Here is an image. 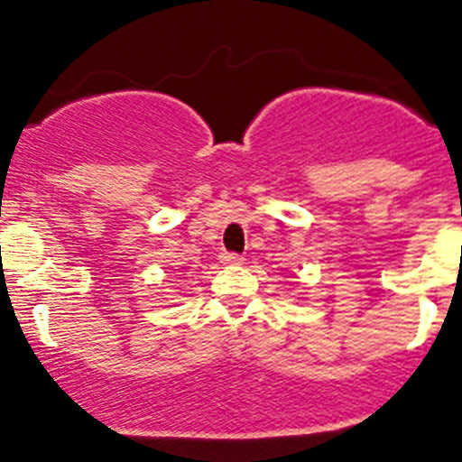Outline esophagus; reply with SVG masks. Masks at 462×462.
Masks as SVG:
<instances>
[{"label":"esophagus","instance_id":"esophagus-1","mask_svg":"<svg viewBox=\"0 0 462 462\" xmlns=\"http://www.w3.org/2000/svg\"><path fill=\"white\" fill-rule=\"evenodd\" d=\"M221 261L227 265H241L244 263V257H241V254H235V253H223Z\"/></svg>","mask_w":462,"mask_h":462}]
</instances>
